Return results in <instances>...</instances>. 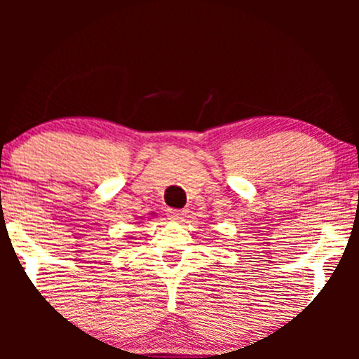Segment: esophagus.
<instances>
[{"instance_id":"esophagus-1","label":"esophagus","mask_w":359,"mask_h":359,"mask_svg":"<svg viewBox=\"0 0 359 359\" xmlns=\"http://www.w3.org/2000/svg\"><path fill=\"white\" fill-rule=\"evenodd\" d=\"M185 214H187L185 209H168V211H167L168 219H172V221H182Z\"/></svg>"}]
</instances>
